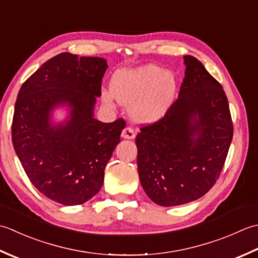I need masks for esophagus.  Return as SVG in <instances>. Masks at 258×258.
Masks as SVG:
<instances>
[{
    "mask_svg": "<svg viewBox=\"0 0 258 258\" xmlns=\"http://www.w3.org/2000/svg\"><path fill=\"white\" fill-rule=\"evenodd\" d=\"M121 136L123 137V138H125V139H134L135 137H136L134 128H133V127H129V125H128V127H125V128L122 130Z\"/></svg>",
    "mask_w": 258,
    "mask_h": 258,
    "instance_id": "esophagus-1",
    "label": "esophagus"
}]
</instances>
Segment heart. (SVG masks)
I'll return each instance as SVG.
<instances>
[{
  "instance_id": "b5f03b06",
  "label": "heart",
  "mask_w": 258,
  "mask_h": 258,
  "mask_svg": "<svg viewBox=\"0 0 258 258\" xmlns=\"http://www.w3.org/2000/svg\"><path fill=\"white\" fill-rule=\"evenodd\" d=\"M112 96L123 104H133L134 118L143 122L156 121L165 114L172 102L177 89V80L171 72L148 64L134 70L120 71L111 80ZM106 103L111 97L103 93Z\"/></svg>"
}]
</instances>
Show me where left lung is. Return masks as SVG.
<instances>
[{
	"instance_id": "left-lung-1",
	"label": "left lung",
	"mask_w": 258,
	"mask_h": 258,
	"mask_svg": "<svg viewBox=\"0 0 258 258\" xmlns=\"http://www.w3.org/2000/svg\"><path fill=\"white\" fill-rule=\"evenodd\" d=\"M164 117L137 135V165L144 190L160 206H178L208 192L222 172L233 120L222 85L191 55Z\"/></svg>"
}]
</instances>
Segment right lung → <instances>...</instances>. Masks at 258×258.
<instances>
[{"mask_svg": "<svg viewBox=\"0 0 258 258\" xmlns=\"http://www.w3.org/2000/svg\"><path fill=\"white\" fill-rule=\"evenodd\" d=\"M107 60L63 52L43 63L15 101L12 143L30 181L51 201L75 206L96 196L104 168L120 143L123 119H93ZM60 103L73 107L67 125L51 127L48 114Z\"/></svg>", "mask_w": 258, "mask_h": 258, "instance_id": "obj_1", "label": "right lung"}]
</instances>
